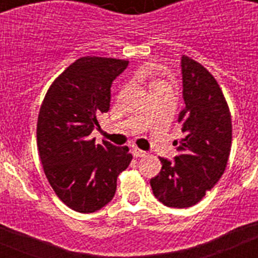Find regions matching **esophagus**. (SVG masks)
<instances>
[{"label":"esophagus","instance_id":"34e87169","mask_svg":"<svg viewBox=\"0 0 258 258\" xmlns=\"http://www.w3.org/2000/svg\"><path fill=\"white\" fill-rule=\"evenodd\" d=\"M133 155L136 157H143V156H146V155H147V152L142 151V150H140V149H138V147H134V149H133Z\"/></svg>","mask_w":258,"mask_h":258}]
</instances>
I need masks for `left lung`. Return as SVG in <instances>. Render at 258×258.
Wrapping results in <instances>:
<instances>
[{"mask_svg":"<svg viewBox=\"0 0 258 258\" xmlns=\"http://www.w3.org/2000/svg\"><path fill=\"white\" fill-rule=\"evenodd\" d=\"M184 108L178 122L184 134L174 160L160 157V173L151 178L152 192L170 208H188L213 188L225 172L231 150L232 125L227 102L207 68L182 56Z\"/></svg>","mask_w":258,"mask_h":258,"instance_id":"1","label":"left lung"}]
</instances>
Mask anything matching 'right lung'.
<instances>
[{
	"instance_id": "right-lung-1",
	"label": "right lung",
	"mask_w": 258,
	"mask_h": 258,
	"mask_svg": "<svg viewBox=\"0 0 258 258\" xmlns=\"http://www.w3.org/2000/svg\"><path fill=\"white\" fill-rule=\"evenodd\" d=\"M127 60L83 56L51 84L37 120V147L44 172L59 199L74 211L93 213L112 200L118 174L131 164L129 149L92 132L108 112L112 81Z\"/></svg>"
}]
</instances>
